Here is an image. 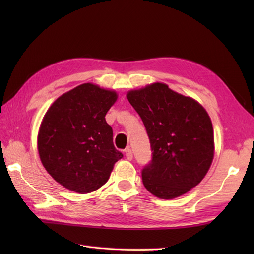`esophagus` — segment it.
<instances>
[{
	"label": "esophagus",
	"instance_id": "obj_1",
	"mask_svg": "<svg viewBox=\"0 0 254 254\" xmlns=\"http://www.w3.org/2000/svg\"><path fill=\"white\" fill-rule=\"evenodd\" d=\"M124 154H126L127 159L132 160V158H133V153H132V150H131L130 147H127V148L124 149Z\"/></svg>",
	"mask_w": 254,
	"mask_h": 254
}]
</instances>
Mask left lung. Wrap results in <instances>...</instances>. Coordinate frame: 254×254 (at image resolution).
Instances as JSON below:
<instances>
[{
	"label": "left lung",
	"mask_w": 254,
	"mask_h": 254,
	"mask_svg": "<svg viewBox=\"0 0 254 254\" xmlns=\"http://www.w3.org/2000/svg\"><path fill=\"white\" fill-rule=\"evenodd\" d=\"M127 97L142 119L153 152L142 169L144 187L170 199L197 186L214 157L213 126L204 108L161 83Z\"/></svg>",
	"instance_id": "left-lung-1"
}]
</instances>
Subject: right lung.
<instances>
[{"label": "right lung", "mask_w": 254, "mask_h": 254, "mask_svg": "<svg viewBox=\"0 0 254 254\" xmlns=\"http://www.w3.org/2000/svg\"><path fill=\"white\" fill-rule=\"evenodd\" d=\"M115 91L82 84L53 102L38 134L41 163L57 182L80 194L104 186L121 152L105 116Z\"/></svg>", "instance_id": "1"}]
</instances>
